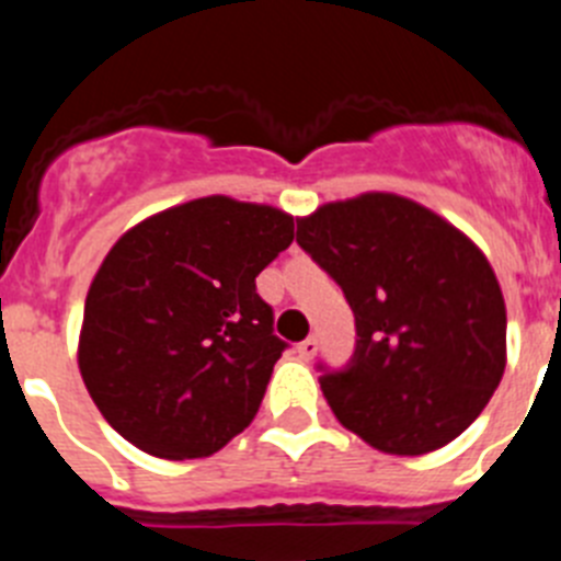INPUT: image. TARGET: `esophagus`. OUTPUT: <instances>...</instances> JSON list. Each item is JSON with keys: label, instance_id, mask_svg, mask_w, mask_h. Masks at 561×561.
<instances>
[{"label": "esophagus", "instance_id": "obj_1", "mask_svg": "<svg viewBox=\"0 0 561 561\" xmlns=\"http://www.w3.org/2000/svg\"><path fill=\"white\" fill-rule=\"evenodd\" d=\"M317 351H320V342H317V336H306V340L297 345V354H300V359H314Z\"/></svg>", "mask_w": 561, "mask_h": 561}]
</instances>
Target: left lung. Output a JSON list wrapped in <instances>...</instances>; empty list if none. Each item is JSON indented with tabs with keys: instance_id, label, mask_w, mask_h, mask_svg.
<instances>
[{
	"instance_id": "8db88e82",
	"label": "left lung",
	"mask_w": 561,
	"mask_h": 561,
	"mask_svg": "<svg viewBox=\"0 0 561 561\" xmlns=\"http://www.w3.org/2000/svg\"><path fill=\"white\" fill-rule=\"evenodd\" d=\"M297 244L340 284L356 320L348 365H320L342 427L390 455L458 438L505 370L503 291L483 252L396 193L317 207L297 219Z\"/></svg>"
}]
</instances>
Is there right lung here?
<instances>
[{
    "label": "right lung",
    "mask_w": 561,
    "mask_h": 561,
    "mask_svg": "<svg viewBox=\"0 0 561 561\" xmlns=\"http://www.w3.org/2000/svg\"><path fill=\"white\" fill-rule=\"evenodd\" d=\"M295 238L270 205L205 196L134 225L83 306L78 368L134 447L205 458L250 427L286 342L255 277Z\"/></svg>",
    "instance_id": "add662e5"
}]
</instances>
